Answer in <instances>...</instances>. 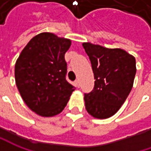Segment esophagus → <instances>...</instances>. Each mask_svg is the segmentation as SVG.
<instances>
[{
  "instance_id": "esophagus-1",
  "label": "esophagus",
  "mask_w": 151,
  "mask_h": 151,
  "mask_svg": "<svg viewBox=\"0 0 151 151\" xmlns=\"http://www.w3.org/2000/svg\"><path fill=\"white\" fill-rule=\"evenodd\" d=\"M75 85H76V87H80L81 83H80V80H79V79H77V80H76V81H75Z\"/></svg>"
}]
</instances>
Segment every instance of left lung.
<instances>
[{
  "mask_svg": "<svg viewBox=\"0 0 151 151\" xmlns=\"http://www.w3.org/2000/svg\"><path fill=\"white\" fill-rule=\"evenodd\" d=\"M89 56L95 85L84 96L87 113L99 119H108L119 110L134 85L135 58L121 49H107L83 43Z\"/></svg>",
  "mask_w": 151,
  "mask_h": 151,
  "instance_id": "8db88e82",
  "label": "left lung"
}]
</instances>
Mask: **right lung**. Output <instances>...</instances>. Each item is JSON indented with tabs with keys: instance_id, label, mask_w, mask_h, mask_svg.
<instances>
[{
	"instance_id": "obj_1",
	"label": "right lung",
	"mask_w": 151,
	"mask_h": 151,
	"mask_svg": "<svg viewBox=\"0 0 151 151\" xmlns=\"http://www.w3.org/2000/svg\"><path fill=\"white\" fill-rule=\"evenodd\" d=\"M71 41L41 32L28 42L15 65V81L27 106L42 117H53L66 106L74 86L65 79V54Z\"/></svg>"
}]
</instances>
